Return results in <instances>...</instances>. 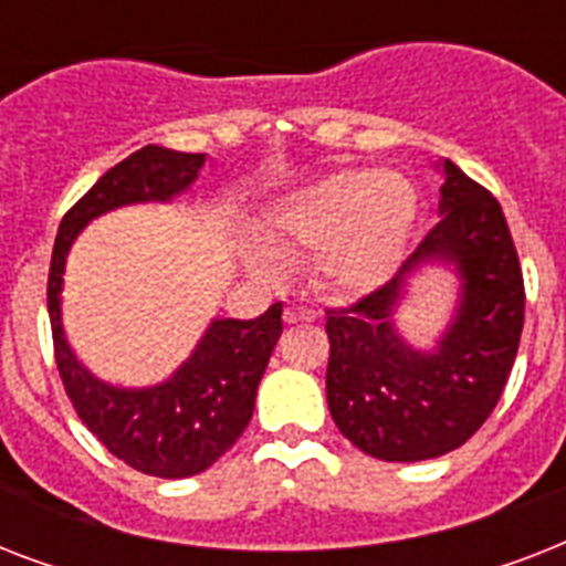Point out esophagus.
<instances>
[{"label":"esophagus","instance_id":"1","mask_svg":"<svg viewBox=\"0 0 566 566\" xmlns=\"http://www.w3.org/2000/svg\"><path fill=\"white\" fill-rule=\"evenodd\" d=\"M317 319V311L314 308H296V305H291V308L284 311V323L287 326H293V323H314Z\"/></svg>","mask_w":566,"mask_h":566}]
</instances>
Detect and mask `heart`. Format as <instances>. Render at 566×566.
Here are the masks:
<instances>
[{"label": "heart", "instance_id": "heart-1", "mask_svg": "<svg viewBox=\"0 0 566 566\" xmlns=\"http://www.w3.org/2000/svg\"><path fill=\"white\" fill-rule=\"evenodd\" d=\"M417 220L411 181L394 170L346 167L284 190L266 205L249 249L258 275H275L282 255L314 249V275L337 296H364L396 273Z\"/></svg>", "mask_w": 566, "mask_h": 566}]
</instances>
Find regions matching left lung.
<instances>
[{"label":"left lung","instance_id":"obj_1","mask_svg":"<svg viewBox=\"0 0 566 566\" xmlns=\"http://www.w3.org/2000/svg\"><path fill=\"white\" fill-rule=\"evenodd\" d=\"M438 226L396 279L353 308L328 311L326 399L346 440L378 461H429L482 429L500 402L523 335V273L502 205L482 185L438 161ZM452 269L459 300L429 347L398 328L412 279Z\"/></svg>","mask_w":566,"mask_h":566}]
</instances>
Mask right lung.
<instances>
[{
    "instance_id": "right-lung-1",
    "label": "right lung",
    "mask_w": 566,
    "mask_h": 566,
    "mask_svg": "<svg viewBox=\"0 0 566 566\" xmlns=\"http://www.w3.org/2000/svg\"><path fill=\"white\" fill-rule=\"evenodd\" d=\"M205 155L144 146L111 167L57 229L49 264V319L64 390L82 422L111 455L146 475L188 479L226 455L252 420L255 394L275 340L282 337V302L255 319L213 317L193 353L155 385L126 387L99 378L75 355L64 328V273L75 238L102 213L126 205H167L188 193Z\"/></svg>"
}]
</instances>
